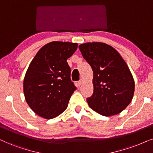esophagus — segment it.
Listing matches in <instances>:
<instances>
[{
    "mask_svg": "<svg viewBox=\"0 0 153 153\" xmlns=\"http://www.w3.org/2000/svg\"><path fill=\"white\" fill-rule=\"evenodd\" d=\"M82 83H83V81H82V80L79 81L78 83H77V84H78V86H82Z\"/></svg>",
    "mask_w": 153,
    "mask_h": 153,
    "instance_id": "esophagus-1",
    "label": "esophagus"
}]
</instances>
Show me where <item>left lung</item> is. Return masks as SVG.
<instances>
[{"label":"left lung","mask_w":153,"mask_h":153,"mask_svg":"<svg viewBox=\"0 0 153 153\" xmlns=\"http://www.w3.org/2000/svg\"><path fill=\"white\" fill-rule=\"evenodd\" d=\"M79 48L94 72V93L86 99L89 107L104 116L120 114L134 94V79L127 64L105 43L86 42Z\"/></svg>","instance_id":"obj_1"}]
</instances>
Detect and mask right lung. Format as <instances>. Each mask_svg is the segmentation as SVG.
<instances>
[{"label":"right lung","instance_id":"1","mask_svg":"<svg viewBox=\"0 0 153 153\" xmlns=\"http://www.w3.org/2000/svg\"><path fill=\"white\" fill-rule=\"evenodd\" d=\"M78 44L54 41L39 50L30 64L23 82L26 102L35 114L52 119L66 110L76 86L67 60Z\"/></svg>","mask_w":153,"mask_h":153}]
</instances>
